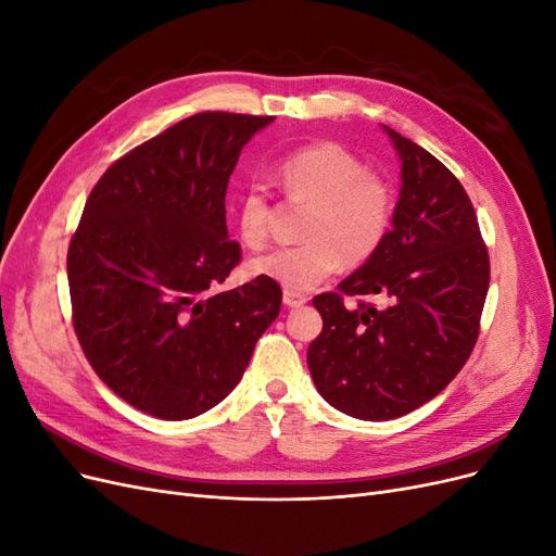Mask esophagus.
<instances>
[{"mask_svg": "<svg viewBox=\"0 0 556 556\" xmlns=\"http://www.w3.org/2000/svg\"><path fill=\"white\" fill-rule=\"evenodd\" d=\"M282 301H285V306H288V308H296V306H304L308 299H306L304 294H299V292L285 290V292H282Z\"/></svg>", "mask_w": 556, "mask_h": 556, "instance_id": "1", "label": "esophagus"}]
</instances>
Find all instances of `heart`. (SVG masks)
Here are the masks:
<instances>
[{
	"instance_id": "b5f03b06",
	"label": "heart",
	"mask_w": 556,
	"mask_h": 556,
	"mask_svg": "<svg viewBox=\"0 0 556 556\" xmlns=\"http://www.w3.org/2000/svg\"><path fill=\"white\" fill-rule=\"evenodd\" d=\"M276 178L292 199L308 201L304 243L271 248L250 260V271L276 280L285 290L306 292L345 260L362 264L387 239L396 208L392 185L366 172L359 157L323 141L294 150L276 166ZM237 227L245 245L268 237V197L252 182L237 199Z\"/></svg>"
}]
</instances>
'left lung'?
I'll return each mask as SVG.
<instances>
[{
	"mask_svg": "<svg viewBox=\"0 0 556 556\" xmlns=\"http://www.w3.org/2000/svg\"><path fill=\"white\" fill-rule=\"evenodd\" d=\"M382 129L401 160L392 229L341 292L313 299L323 331L308 345L317 392L368 422L406 415L445 390L473 352L490 290V255L462 182L422 146ZM343 295L379 304L345 307Z\"/></svg>",
	"mask_w": 556,
	"mask_h": 556,
	"instance_id": "8db88e82",
	"label": "left lung"
}]
</instances>
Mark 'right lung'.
Segmentation results:
<instances>
[{"instance_id": "1", "label": "right lung", "mask_w": 556, "mask_h": 556, "mask_svg": "<svg viewBox=\"0 0 556 556\" xmlns=\"http://www.w3.org/2000/svg\"><path fill=\"white\" fill-rule=\"evenodd\" d=\"M271 115L206 111L113 162L66 252L74 329L94 374L129 406L190 419L243 378L280 313L276 280L220 292L241 262L225 194Z\"/></svg>"}]
</instances>
